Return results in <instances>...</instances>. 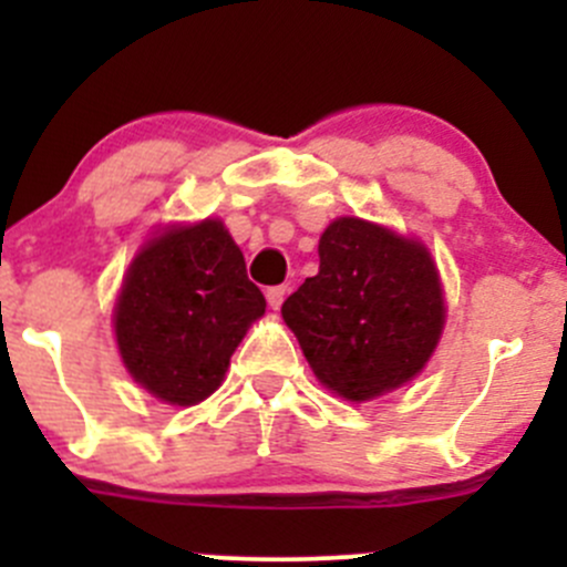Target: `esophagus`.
Returning <instances> with one entry per match:
<instances>
[{"label":"esophagus","mask_w":567,"mask_h":567,"mask_svg":"<svg viewBox=\"0 0 567 567\" xmlns=\"http://www.w3.org/2000/svg\"><path fill=\"white\" fill-rule=\"evenodd\" d=\"M285 296H288V285H277V288H268L266 290V299H268V307L271 310H279L285 301Z\"/></svg>","instance_id":"34e87169"}]
</instances>
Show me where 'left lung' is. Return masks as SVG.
Instances as JSON below:
<instances>
[{
  "mask_svg": "<svg viewBox=\"0 0 567 567\" xmlns=\"http://www.w3.org/2000/svg\"><path fill=\"white\" fill-rule=\"evenodd\" d=\"M316 277L288 296L282 318L326 390L351 403L409 384L442 337V279L425 244L340 216L318 244Z\"/></svg>",
  "mask_w": 567,
  "mask_h": 567,
  "instance_id": "obj_1",
  "label": "left lung"
}]
</instances>
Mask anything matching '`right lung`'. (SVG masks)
<instances>
[{"mask_svg": "<svg viewBox=\"0 0 567 567\" xmlns=\"http://www.w3.org/2000/svg\"><path fill=\"white\" fill-rule=\"evenodd\" d=\"M266 312L241 249L219 219L169 225L131 260L114 337L131 379L169 405H194L225 381L230 357Z\"/></svg>", "mask_w": 567, "mask_h": 567, "instance_id": "1", "label": "right lung"}]
</instances>
